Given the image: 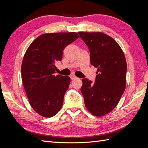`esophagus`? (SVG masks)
I'll use <instances>...</instances> for the list:
<instances>
[{
  "label": "esophagus",
  "instance_id": "obj_1",
  "mask_svg": "<svg viewBox=\"0 0 148 148\" xmlns=\"http://www.w3.org/2000/svg\"><path fill=\"white\" fill-rule=\"evenodd\" d=\"M70 77L71 79H75L77 78V77H76V76H75V75H70Z\"/></svg>",
  "mask_w": 148,
  "mask_h": 148
}]
</instances>
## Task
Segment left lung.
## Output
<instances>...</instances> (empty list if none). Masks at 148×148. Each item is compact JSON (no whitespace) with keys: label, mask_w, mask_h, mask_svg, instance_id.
<instances>
[{"label":"left lung","mask_w":148,"mask_h":148,"mask_svg":"<svg viewBox=\"0 0 148 148\" xmlns=\"http://www.w3.org/2000/svg\"><path fill=\"white\" fill-rule=\"evenodd\" d=\"M90 52L91 64L97 68L95 83L82 79L85 106L95 116L105 115L119 103L126 87L127 62L118 43L102 33L78 32Z\"/></svg>","instance_id":"8db88e82"}]
</instances>
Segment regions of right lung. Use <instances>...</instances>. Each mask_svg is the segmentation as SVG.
<instances>
[{
	"instance_id": "obj_1",
	"label": "right lung",
	"mask_w": 148,
	"mask_h": 148,
	"mask_svg": "<svg viewBox=\"0 0 148 148\" xmlns=\"http://www.w3.org/2000/svg\"><path fill=\"white\" fill-rule=\"evenodd\" d=\"M79 38L77 33H46L30 44L21 65V78L32 108L44 117H51L63 105L70 78L55 75V63L64 49Z\"/></svg>"
}]
</instances>
